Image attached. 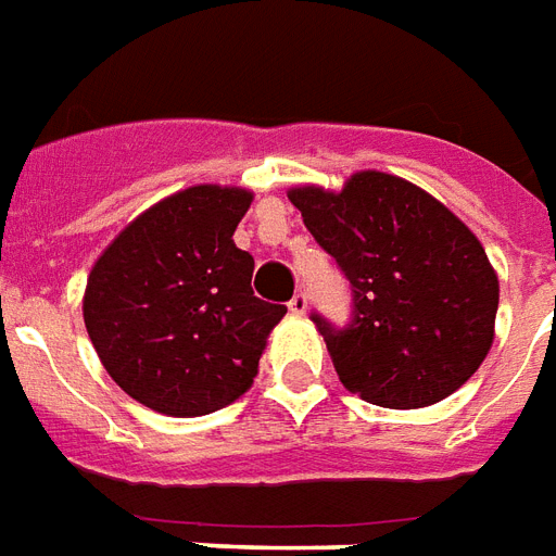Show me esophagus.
Wrapping results in <instances>:
<instances>
[{
  "label": "esophagus",
  "mask_w": 556,
  "mask_h": 556,
  "mask_svg": "<svg viewBox=\"0 0 556 556\" xmlns=\"http://www.w3.org/2000/svg\"><path fill=\"white\" fill-rule=\"evenodd\" d=\"M306 308H308V296L303 294V291H296V294L288 300V312H291V315H306Z\"/></svg>",
  "instance_id": "obj_1"
}]
</instances>
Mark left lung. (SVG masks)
<instances>
[{
  "label": "left lung",
  "mask_w": 556,
  "mask_h": 556,
  "mask_svg": "<svg viewBox=\"0 0 556 556\" xmlns=\"http://www.w3.org/2000/svg\"><path fill=\"white\" fill-rule=\"evenodd\" d=\"M306 230L350 282L344 326L312 315L346 391L381 408L455 393L493 346L498 277L460 218L402 177L291 189Z\"/></svg>",
  "instance_id": "1"
}]
</instances>
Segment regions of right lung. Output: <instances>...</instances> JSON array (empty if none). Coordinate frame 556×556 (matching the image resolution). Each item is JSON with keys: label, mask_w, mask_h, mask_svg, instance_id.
Listing matches in <instances>:
<instances>
[{"label": "right lung", "mask_w": 556, "mask_h": 556, "mask_svg": "<svg viewBox=\"0 0 556 556\" xmlns=\"http://www.w3.org/2000/svg\"><path fill=\"white\" fill-rule=\"evenodd\" d=\"M253 194L192 186L127 224L96 262L84 324L104 370L146 408L201 417L248 391L286 306L253 294L232 232Z\"/></svg>", "instance_id": "add662e5"}]
</instances>
